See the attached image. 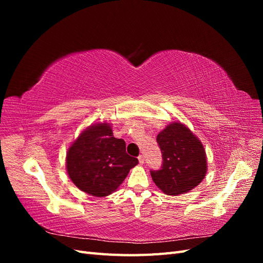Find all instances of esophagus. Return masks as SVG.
Listing matches in <instances>:
<instances>
[{"mask_svg":"<svg viewBox=\"0 0 263 263\" xmlns=\"http://www.w3.org/2000/svg\"><path fill=\"white\" fill-rule=\"evenodd\" d=\"M138 160H139V163H140V164H144V162H145V158H144V156L140 155V156L138 157Z\"/></svg>","mask_w":263,"mask_h":263,"instance_id":"obj_1","label":"esophagus"}]
</instances>
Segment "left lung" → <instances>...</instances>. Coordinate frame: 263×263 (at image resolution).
<instances>
[{"label": "left lung", "mask_w": 263, "mask_h": 263, "mask_svg": "<svg viewBox=\"0 0 263 263\" xmlns=\"http://www.w3.org/2000/svg\"><path fill=\"white\" fill-rule=\"evenodd\" d=\"M161 169L151 170L156 185L168 195L186 193L200 184L206 174V156L201 141L187 127L172 123L159 133Z\"/></svg>", "instance_id": "1"}]
</instances>
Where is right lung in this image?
<instances>
[{
	"instance_id": "right-lung-1",
	"label": "right lung",
	"mask_w": 263,
	"mask_h": 263,
	"mask_svg": "<svg viewBox=\"0 0 263 263\" xmlns=\"http://www.w3.org/2000/svg\"><path fill=\"white\" fill-rule=\"evenodd\" d=\"M137 163L138 159L127 155L125 141L115 138L107 124L89 127L67 155L70 179L83 192L99 197L113 193Z\"/></svg>"
}]
</instances>
